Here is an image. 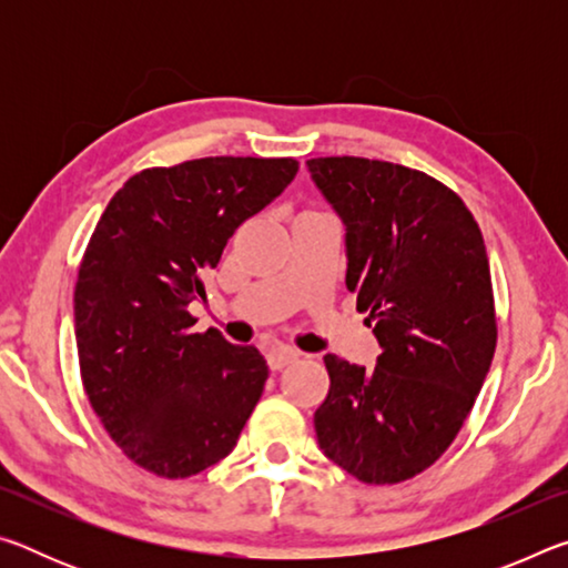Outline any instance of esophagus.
<instances>
[{"label":"esophagus","instance_id":"34e87169","mask_svg":"<svg viewBox=\"0 0 568 568\" xmlns=\"http://www.w3.org/2000/svg\"><path fill=\"white\" fill-rule=\"evenodd\" d=\"M297 355H301V353L291 348V345H275V348L265 353V358H267V365H271L273 371H281V368H285V365H291L293 361H297Z\"/></svg>","mask_w":568,"mask_h":568}]
</instances>
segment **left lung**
<instances>
[{"mask_svg":"<svg viewBox=\"0 0 568 568\" xmlns=\"http://www.w3.org/2000/svg\"><path fill=\"white\" fill-rule=\"evenodd\" d=\"M307 172L345 227V285L381 345L376 368L325 355L318 446L365 484L413 478L450 446L496 351L484 235L454 190L365 158Z\"/></svg>","mask_w":568,"mask_h":568,"instance_id":"left-lung-1","label":"left lung"}]
</instances>
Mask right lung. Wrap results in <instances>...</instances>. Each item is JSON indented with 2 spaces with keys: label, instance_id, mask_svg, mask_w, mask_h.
<instances>
[{
  "label": "right lung",
  "instance_id": "obj_1",
  "mask_svg": "<svg viewBox=\"0 0 568 568\" xmlns=\"http://www.w3.org/2000/svg\"><path fill=\"white\" fill-rule=\"evenodd\" d=\"M293 158H203L114 192L74 287L82 383L124 456L162 478L223 460L261 400L267 363L187 313L235 230L291 185Z\"/></svg>",
  "mask_w": 568,
  "mask_h": 568
}]
</instances>
